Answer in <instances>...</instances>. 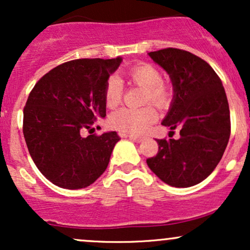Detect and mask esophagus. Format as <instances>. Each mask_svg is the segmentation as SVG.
Instances as JSON below:
<instances>
[{
    "label": "esophagus",
    "instance_id": "obj_1",
    "mask_svg": "<svg viewBox=\"0 0 250 250\" xmlns=\"http://www.w3.org/2000/svg\"><path fill=\"white\" fill-rule=\"evenodd\" d=\"M123 137H129L130 140H133L135 142H141L142 141V137L140 136H134V135H127V134H122Z\"/></svg>",
    "mask_w": 250,
    "mask_h": 250
}]
</instances>
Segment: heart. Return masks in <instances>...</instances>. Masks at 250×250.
<instances>
[{
  "mask_svg": "<svg viewBox=\"0 0 250 250\" xmlns=\"http://www.w3.org/2000/svg\"><path fill=\"white\" fill-rule=\"evenodd\" d=\"M127 79L133 84L146 90L145 103H151L157 108H165L171 95V88L162 80L161 71L150 63H139L127 71ZM123 89L121 81L116 76H110L105 81L103 99L109 109L116 108L122 102ZM157 114L150 105L141 109L123 108L111 114L109 125L111 128L125 134L139 135L147 131L156 122Z\"/></svg>",
  "mask_w": 250,
  "mask_h": 250,
  "instance_id": "b5f03b06",
  "label": "heart"
}]
</instances>
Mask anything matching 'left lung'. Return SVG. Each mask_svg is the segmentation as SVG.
I'll return each mask as SVG.
<instances>
[{"instance_id": "left-lung-1", "label": "left lung", "mask_w": 250, "mask_h": 250, "mask_svg": "<svg viewBox=\"0 0 250 250\" xmlns=\"http://www.w3.org/2000/svg\"><path fill=\"white\" fill-rule=\"evenodd\" d=\"M149 56L170 75L174 100L162 125L180 129V137L157 140L159 151L147 165L171 187H191L213 173L228 145L230 113L225 88L213 68L189 51L166 48Z\"/></svg>"}]
</instances>
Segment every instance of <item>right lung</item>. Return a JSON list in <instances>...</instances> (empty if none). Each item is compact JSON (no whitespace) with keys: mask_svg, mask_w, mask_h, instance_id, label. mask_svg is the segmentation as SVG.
Instances as JSON below:
<instances>
[{"mask_svg":"<svg viewBox=\"0 0 250 250\" xmlns=\"http://www.w3.org/2000/svg\"><path fill=\"white\" fill-rule=\"evenodd\" d=\"M122 60L79 59L53 68L31 89L23 109V135L37 169L65 189L90 186L108 167L116 131L83 138L105 116L103 89Z\"/></svg>","mask_w":250,"mask_h":250,"instance_id":"1","label":"right lung"}]
</instances>
